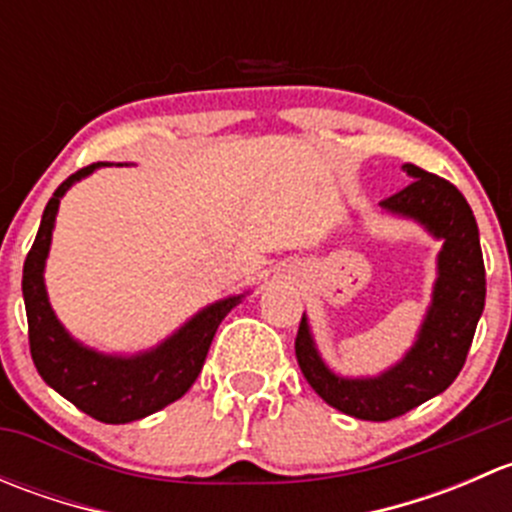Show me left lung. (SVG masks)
I'll list each match as a JSON object with an SVG mask.
<instances>
[{
  "label": "left lung",
  "instance_id": "8db88e82",
  "mask_svg": "<svg viewBox=\"0 0 512 512\" xmlns=\"http://www.w3.org/2000/svg\"><path fill=\"white\" fill-rule=\"evenodd\" d=\"M404 170L414 183L381 200V208L416 220L443 240L431 307L418 329L416 344L384 374L344 379L319 356L307 317L299 322L294 339V354L309 386L329 406L361 421H391L446 391L466 364L485 307L483 252L471 205L448 180L411 163Z\"/></svg>",
  "mask_w": 512,
  "mask_h": 512
}]
</instances>
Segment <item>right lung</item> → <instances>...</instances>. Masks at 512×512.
I'll use <instances>...</instances> for the list:
<instances>
[{
    "label": "right lung",
    "instance_id": "obj_1",
    "mask_svg": "<svg viewBox=\"0 0 512 512\" xmlns=\"http://www.w3.org/2000/svg\"><path fill=\"white\" fill-rule=\"evenodd\" d=\"M108 163L76 170L54 190L41 215L39 232L24 260L22 292L29 322V349L41 379L76 409L103 423H128L151 416L178 401L198 379L220 322L242 299L227 297L185 322L173 337L136 356L101 354L76 342L51 309L44 287V265L59 203L76 180Z\"/></svg>",
    "mask_w": 512,
    "mask_h": 512
}]
</instances>
